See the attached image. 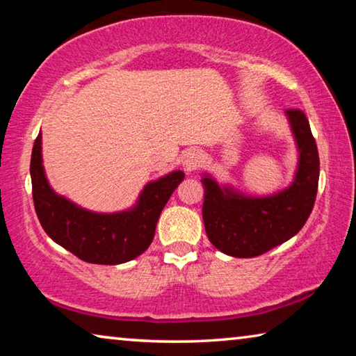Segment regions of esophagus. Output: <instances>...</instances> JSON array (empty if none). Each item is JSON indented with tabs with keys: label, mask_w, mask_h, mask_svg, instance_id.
I'll return each instance as SVG.
<instances>
[{
	"label": "esophagus",
	"mask_w": 356,
	"mask_h": 356,
	"mask_svg": "<svg viewBox=\"0 0 356 356\" xmlns=\"http://www.w3.org/2000/svg\"><path fill=\"white\" fill-rule=\"evenodd\" d=\"M201 156H202L201 152L196 149H191V150H188V152H185L184 160H182L185 171L196 170V166L200 165V161H201Z\"/></svg>",
	"instance_id": "1"
}]
</instances>
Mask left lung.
Returning <instances> with one entry per match:
<instances>
[{"mask_svg": "<svg viewBox=\"0 0 356 356\" xmlns=\"http://www.w3.org/2000/svg\"><path fill=\"white\" fill-rule=\"evenodd\" d=\"M298 149L292 184L268 196H248L204 174L202 220L216 250L254 257L292 238L311 215L318 185V152L305 113L286 110Z\"/></svg>", "mask_w": 356, "mask_h": 356, "instance_id": "8db88e82", "label": "left lung"}]
</instances>
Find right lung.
Here are the masks:
<instances>
[{
    "label": "right lung",
    "mask_w": 356,
    "mask_h": 356,
    "mask_svg": "<svg viewBox=\"0 0 356 356\" xmlns=\"http://www.w3.org/2000/svg\"><path fill=\"white\" fill-rule=\"evenodd\" d=\"M33 200L38 218L53 242L89 264L118 265L143 254L152 243L156 221L185 174L172 171L144 185L131 209L91 212L51 188L42 165V134L31 154Z\"/></svg>",
    "instance_id": "add662e5"
}]
</instances>
